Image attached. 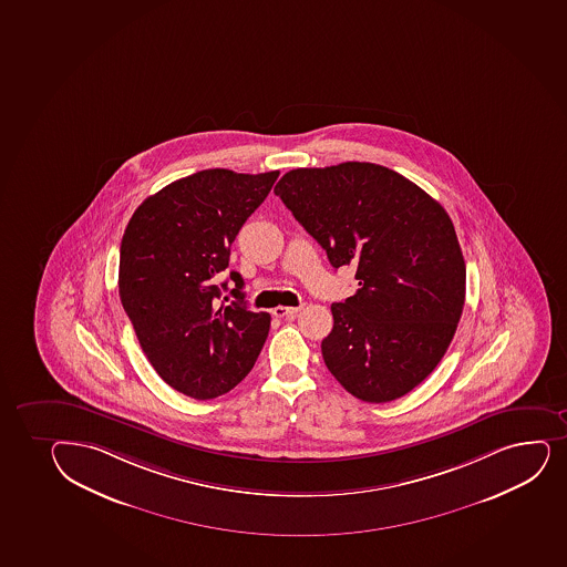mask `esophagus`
Here are the masks:
<instances>
[{
  "label": "esophagus",
  "mask_w": 567,
  "mask_h": 567,
  "mask_svg": "<svg viewBox=\"0 0 567 567\" xmlns=\"http://www.w3.org/2000/svg\"><path fill=\"white\" fill-rule=\"evenodd\" d=\"M301 311V307H275L274 315L277 318H293Z\"/></svg>",
  "instance_id": "esophagus-1"
}]
</instances>
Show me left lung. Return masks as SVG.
<instances>
[{"label":"left lung","instance_id":"1","mask_svg":"<svg viewBox=\"0 0 567 567\" xmlns=\"http://www.w3.org/2000/svg\"><path fill=\"white\" fill-rule=\"evenodd\" d=\"M274 193L333 268H355L358 292L331 305L329 372L361 401L406 395L444 358L463 315L466 266L450 215L401 174L355 161L287 172Z\"/></svg>","mask_w":567,"mask_h":567}]
</instances>
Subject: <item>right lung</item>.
<instances>
[{
	"mask_svg": "<svg viewBox=\"0 0 567 567\" xmlns=\"http://www.w3.org/2000/svg\"><path fill=\"white\" fill-rule=\"evenodd\" d=\"M279 172L209 168L136 207L120 249V299L158 377L198 401L228 393L255 365L271 317L244 303V279L223 296L234 239Z\"/></svg>",
	"mask_w": 567,
	"mask_h": 567,
	"instance_id": "right-lung-1",
	"label": "right lung"
}]
</instances>
